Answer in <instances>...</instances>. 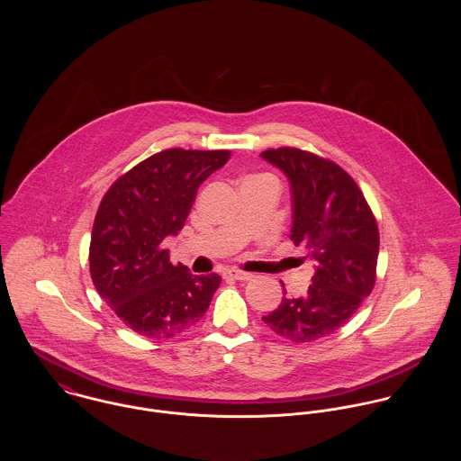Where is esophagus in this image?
I'll return each instance as SVG.
<instances>
[{
	"label": "esophagus",
	"instance_id": "obj_1",
	"mask_svg": "<svg viewBox=\"0 0 461 461\" xmlns=\"http://www.w3.org/2000/svg\"><path fill=\"white\" fill-rule=\"evenodd\" d=\"M223 276H225V278H234V280H250L254 275L249 273V271H243V269L229 267V269L223 271Z\"/></svg>",
	"mask_w": 461,
	"mask_h": 461
}]
</instances>
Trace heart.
I'll use <instances>...</instances> for the list:
<instances>
[{"instance_id":"heart-1","label":"heart","mask_w":461,"mask_h":461,"mask_svg":"<svg viewBox=\"0 0 461 461\" xmlns=\"http://www.w3.org/2000/svg\"><path fill=\"white\" fill-rule=\"evenodd\" d=\"M261 177H266V176H261Z\"/></svg>"}]
</instances>
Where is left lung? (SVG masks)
<instances>
[{
    "mask_svg": "<svg viewBox=\"0 0 461 461\" xmlns=\"http://www.w3.org/2000/svg\"><path fill=\"white\" fill-rule=\"evenodd\" d=\"M261 156L287 176L291 240L316 266L307 293L284 296L263 321L291 342H312L348 323L371 294L380 250L378 223L358 185L331 159L294 147L267 149Z\"/></svg>",
    "mask_w": 461,
    "mask_h": 461,
    "instance_id": "8db88e82",
    "label": "left lung"
}]
</instances>
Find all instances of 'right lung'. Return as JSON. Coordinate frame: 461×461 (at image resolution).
<instances>
[{
    "mask_svg": "<svg viewBox=\"0 0 461 461\" xmlns=\"http://www.w3.org/2000/svg\"><path fill=\"white\" fill-rule=\"evenodd\" d=\"M230 158V150L167 149L121 176L99 203L90 275L99 296L132 331L172 339L195 327L221 278L192 275L170 263L163 240L177 234L198 186Z\"/></svg>",
    "mask_w": 461,
    "mask_h": 461,
    "instance_id": "obj_1",
    "label": "right lung"
}]
</instances>
